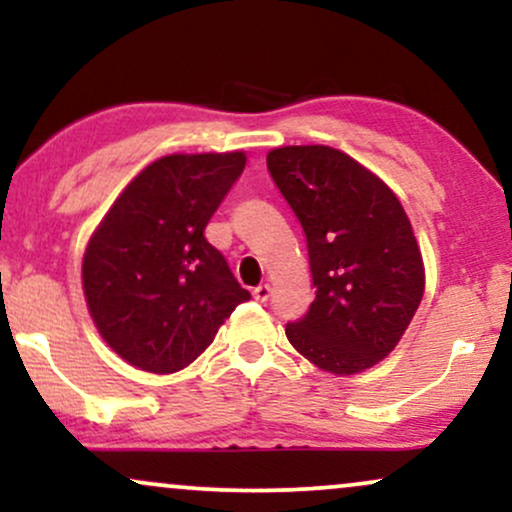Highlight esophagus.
<instances>
[{
    "instance_id": "obj_1",
    "label": "esophagus",
    "mask_w": 512,
    "mask_h": 512,
    "mask_svg": "<svg viewBox=\"0 0 512 512\" xmlns=\"http://www.w3.org/2000/svg\"><path fill=\"white\" fill-rule=\"evenodd\" d=\"M269 296H272V286H269V284H262V286H257V289L252 291V298H255V301H260V303L267 301Z\"/></svg>"
}]
</instances>
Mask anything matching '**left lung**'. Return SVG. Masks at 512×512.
Returning a JSON list of instances; mask_svg holds the SVG:
<instances>
[{"label": "left lung", "instance_id": "obj_1", "mask_svg": "<svg viewBox=\"0 0 512 512\" xmlns=\"http://www.w3.org/2000/svg\"><path fill=\"white\" fill-rule=\"evenodd\" d=\"M267 168L308 240L315 301L286 325L298 354L334 375L383 361L424 298L407 211L366 166L332 146H281Z\"/></svg>", "mask_w": 512, "mask_h": 512}]
</instances>
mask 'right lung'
Segmentation results:
<instances>
[{
  "label": "right lung",
  "instance_id": "add662e5",
  "mask_svg": "<svg viewBox=\"0 0 512 512\" xmlns=\"http://www.w3.org/2000/svg\"><path fill=\"white\" fill-rule=\"evenodd\" d=\"M243 151L170 154L149 163L88 240L81 281L101 337L129 366H190L250 293L204 238L245 168Z\"/></svg>",
  "mask_w": 512,
  "mask_h": 512
}]
</instances>
